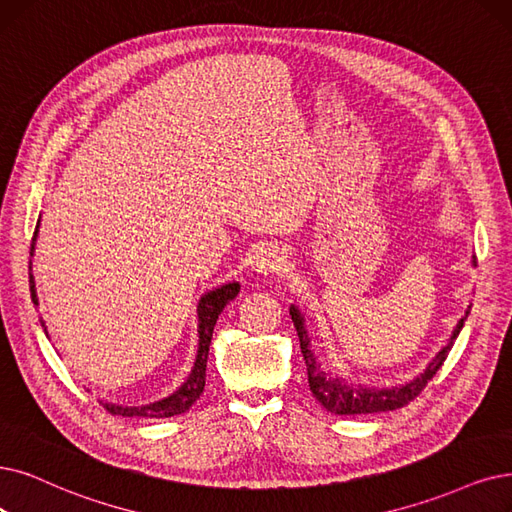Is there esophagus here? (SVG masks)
Segmentation results:
<instances>
[{
    "label": "esophagus",
    "instance_id": "34e87169",
    "mask_svg": "<svg viewBox=\"0 0 512 512\" xmlns=\"http://www.w3.org/2000/svg\"><path fill=\"white\" fill-rule=\"evenodd\" d=\"M285 271H288V256H285L279 245H269L256 258V273L262 277L279 275Z\"/></svg>",
    "mask_w": 512,
    "mask_h": 512
}]
</instances>
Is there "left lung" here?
Here are the masks:
<instances>
[{"mask_svg": "<svg viewBox=\"0 0 512 512\" xmlns=\"http://www.w3.org/2000/svg\"><path fill=\"white\" fill-rule=\"evenodd\" d=\"M475 262L477 260L473 258V264ZM468 313H470V306L466 309L464 317L458 321V325L454 327L452 338L447 340V344L435 355V359L426 365V370L422 374H418L414 380H410L407 384H401V386L372 388V386H361V384L355 386L349 380L325 372L321 363L317 361L313 349H311V338H309V332H306L304 315L296 309L294 304L290 306V315H292L294 327L298 332V340H300V351H302V357H304V363H306V374H309L311 393L325 407L327 412L338 414V416L393 412V410H399V407L407 405L410 401H414L424 391V386L428 384V380H433V376L441 370L443 361L447 359L449 351H452V346H454L460 330L464 327V321H466Z\"/></svg>", "mask_w": 512, "mask_h": 512, "instance_id": "obj_1", "label": "left lung"}]
</instances>
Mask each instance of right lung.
Instances as JSON below:
<instances>
[{
	"label": "right lung",
	"mask_w": 512,
	"mask_h": 512,
	"mask_svg": "<svg viewBox=\"0 0 512 512\" xmlns=\"http://www.w3.org/2000/svg\"><path fill=\"white\" fill-rule=\"evenodd\" d=\"M37 231H39V220L37 227L33 233V243H31V256L35 252V239H37ZM33 262L29 260V285H31V300L33 304H39L37 300V290H35V279H33ZM241 285L237 281L224 283L220 288H214L210 292H206L201 296L199 304H197V317H199V346H197V357L193 363V370L189 374V378L180 384L178 391H174L170 397L149 403V405H140V407H128V405H115V403H105L100 401L102 407H107V412H111L113 416H140V418H172L178 414H185L189 407L199 399V395L203 393V386H206V367H208V353H210V342H212V334H214V325L218 321V315L224 311L237 294H239ZM42 323L44 332L48 336L46 330V321L39 319Z\"/></svg>",
	"instance_id": "obj_1"
}]
</instances>
